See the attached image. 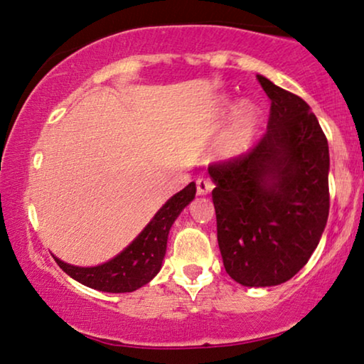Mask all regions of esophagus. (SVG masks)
Returning <instances> with one entry per match:
<instances>
[{"label":"esophagus","mask_w":364,"mask_h":364,"mask_svg":"<svg viewBox=\"0 0 364 364\" xmlns=\"http://www.w3.org/2000/svg\"><path fill=\"white\" fill-rule=\"evenodd\" d=\"M196 183H197V193H198V196H207V193H210L212 188H213V183H212L210 178H205V177H198Z\"/></svg>","instance_id":"obj_1"}]
</instances>
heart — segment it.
Listing matches in <instances>:
<instances>
[{
    "label": "heart",
    "instance_id": "heart-1",
    "mask_svg": "<svg viewBox=\"0 0 364 364\" xmlns=\"http://www.w3.org/2000/svg\"><path fill=\"white\" fill-rule=\"evenodd\" d=\"M230 117L232 121L218 142V154L223 159L242 157L250 151L260 127L262 111L253 102H242L238 106L233 99L225 97L218 106V119L225 122Z\"/></svg>",
    "mask_w": 364,
    "mask_h": 364
}]
</instances>
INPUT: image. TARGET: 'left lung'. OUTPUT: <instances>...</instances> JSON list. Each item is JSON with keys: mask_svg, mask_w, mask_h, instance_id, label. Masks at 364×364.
Returning <instances> with one entry per match:
<instances>
[{"mask_svg": "<svg viewBox=\"0 0 364 364\" xmlns=\"http://www.w3.org/2000/svg\"><path fill=\"white\" fill-rule=\"evenodd\" d=\"M272 101L267 134L247 156L208 167L223 267L243 287L295 277L330 212V151L308 104L258 74Z\"/></svg>", "mask_w": 364, "mask_h": 364, "instance_id": "8db88e82", "label": "left lung"}]
</instances>
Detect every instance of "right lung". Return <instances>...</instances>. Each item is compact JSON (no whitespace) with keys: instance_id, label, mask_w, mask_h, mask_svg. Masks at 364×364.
<instances>
[{"instance_id":"1","label":"right lung","mask_w":364,"mask_h":364,"mask_svg":"<svg viewBox=\"0 0 364 364\" xmlns=\"http://www.w3.org/2000/svg\"><path fill=\"white\" fill-rule=\"evenodd\" d=\"M196 183L172 196L159 208L144 230L106 263L96 267H76L54 257L69 277L89 288L107 293H127L147 285L162 268L168 232L181 212L196 198Z\"/></svg>"}]
</instances>
